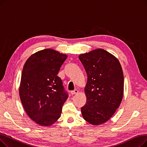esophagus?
I'll list each match as a JSON object with an SVG mask.
<instances>
[{
	"instance_id": "esophagus-1",
	"label": "esophagus",
	"mask_w": 147,
	"mask_h": 147,
	"mask_svg": "<svg viewBox=\"0 0 147 147\" xmlns=\"http://www.w3.org/2000/svg\"><path fill=\"white\" fill-rule=\"evenodd\" d=\"M78 92H79L78 90L76 89V90H73V91H71V95H74V94H78Z\"/></svg>"
}]
</instances>
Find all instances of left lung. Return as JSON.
<instances>
[{
    "mask_svg": "<svg viewBox=\"0 0 147 147\" xmlns=\"http://www.w3.org/2000/svg\"><path fill=\"white\" fill-rule=\"evenodd\" d=\"M79 58L88 76L82 116L92 125H101L110 120L121 102L123 69L119 59L101 48L80 54Z\"/></svg>",
    "mask_w": 147,
    "mask_h": 147,
    "instance_id": "1",
    "label": "left lung"
}]
</instances>
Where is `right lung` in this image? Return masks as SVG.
I'll list each match as a JSON object with an SVG mask.
<instances>
[{
	"mask_svg": "<svg viewBox=\"0 0 147 147\" xmlns=\"http://www.w3.org/2000/svg\"><path fill=\"white\" fill-rule=\"evenodd\" d=\"M67 55L52 49L32 54L22 68L19 94L28 117L37 125L50 126L60 117L68 98L57 76Z\"/></svg>",
	"mask_w": 147,
	"mask_h": 147,
	"instance_id": "right-lung-1",
	"label": "right lung"
}]
</instances>
